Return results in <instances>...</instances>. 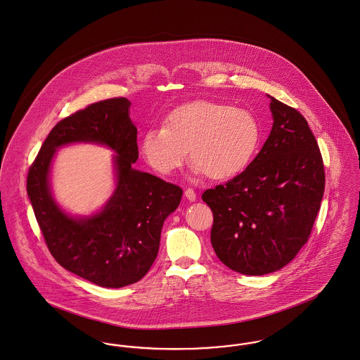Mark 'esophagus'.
Here are the masks:
<instances>
[{
    "label": "esophagus",
    "mask_w": 360,
    "mask_h": 360,
    "mask_svg": "<svg viewBox=\"0 0 360 360\" xmlns=\"http://www.w3.org/2000/svg\"><path fill=\"white\" fill-rule=\"evenodd\" d=\"M185 197H186L189 201H195L197 194H195L193 189H186V191H185Z\"/></svg>",
    "instance_id": "obj_1"
}]
</instances>
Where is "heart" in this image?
<instances>
[{
    "instance_id": "1",
    "label": "heart",
    "mask_w": 360,
    "mask_h": 360,
    "mask_svg": "<svg viewBox=\"0 0 360 360\" xmlns=\"http://www.w3.org/2000/svg\"><path fill=\"white\" fill-rule=\"evenodd\" d=\"M260 139L262 127L252 112L197 100L169 112L165 127L146 130L141 150L149 166L171 174L185 163L191 149L194 174L226 181L250 165Z\"/></svg>"
}]
</instances>
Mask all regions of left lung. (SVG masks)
Segmentation results:
<instances>
[{
  "instance_id": "1",
  "label": "left lung",
  "mask_w": 360,
  "mask_h": 360,
  "mask_svg": "<svg viewBox=\"0 0 360 360\" xmlns=\"http://www.w3.org/2000/svg\"><path fill=\"white\" fill-rule=\"evenodd\" d=\"M270 98L273 127L240 175L208 189L211 244L221 263L244 276H264L295 259L311 234L325 191L319 146L304 116Z\"/></svg>"
}]
</instances>
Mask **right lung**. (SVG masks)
Wrapping results in <instances>:
<instances>
[{"mask_svg":"<svg viewBox=\"0 0 360 360\" xmlns=\"http://www.w3.org/2000/svg\"><path fill=\"white\" fill-rule=\"evenodd\" d=\"M130 105L124 97L110 98L60 120L28 169V198L56 262L103 288L131 285L149 271L163 223L184 193L179 186L133 166L139 146ZM71 143H97L115 152V191L100 212L87 217L65 213L50 188L55 152Z\"/></svg>","mask_w":360,"mask_h":360,"instance_id":"1","label":"right lung"}]
</instances>
